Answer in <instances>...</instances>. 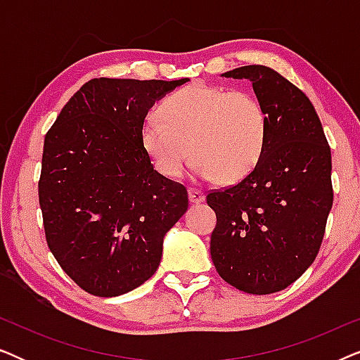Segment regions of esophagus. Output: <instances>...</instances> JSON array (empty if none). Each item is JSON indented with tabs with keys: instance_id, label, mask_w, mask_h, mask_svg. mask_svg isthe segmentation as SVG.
<instances>
[{
	"instance_id": "34e87169",
	"label": "esophagus",
	"mask_w": 360,
	"mask_h": 360,
	"mask_svg": "<svg viewBox=\"0 0 360 360\" xmlns=\"http://www.w3.org/2000/svg\"><path fill=\"white\" fill-rule=\"evenodd\" d=\"M188 198H190V203H195V205L203 203V201H205V193H203V191L196 190V188H190L188 190Z\"/></svg>"
}]
</instances>
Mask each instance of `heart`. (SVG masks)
I'll return each mask as SVG.
<instances>
[{
	"mask_svg": "<svg viewBox=\"0 0 360 360\" xmlns=\"http://www.w3.org/2000/svg\"><path fill=\"white\" fill-rule=\"evenodd\" d=\"M267 115L248 91L193 83L160 106V116L142 121L141 144L155 169L175 179L190 152L203 181H238L254 170L264 152Z\"/></svg>",
	"mask_w": 360,
	"mask_h": 360,
	"instance_id": "b5f03b06",
	"label": "heart"
}]
</instances>
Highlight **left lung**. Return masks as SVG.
Returning <instances> with one entry per match:
<instances>
[{
  "label": "left lung",
  "mask_w": 360,
  "mask_h": 360,
  "mask_svg": "<svg viewBox=\"0 0 360 360\" xmlns=\"http://www.w3.org/2000/svg\"><path fill=\"white\" fill-rule=\"evenodd\" d=\"M223 77L252 83L267 137L249 175L206 196L216 213L211 259L240 292L275 293L302 277L321 248L333 206L331 149L311 101L278 72L245 65Z\"/></svg>",
  "instance_id": "1"
}]
</instances>
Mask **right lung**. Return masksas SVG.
I'll use <instances>...</instances> for the list:
<instances>
[{"label":"right lung","instance_id":"right-lung-1","mask_svg":"<svg viewBox=\"0 0 360 360\" xmlns=\"http://www.w3.org/2000/svg\"><path fill=\"white\" fill-rule=\"evenodd\" d=\"M186 82L93 78L46 134L39 205L47 245L88 293L117 297L149 280L167 231L188 208L185 186L154 170L141 144L154 103Z\"/></svg>","mask_w":360,"mask_h":360}]
</instances>
